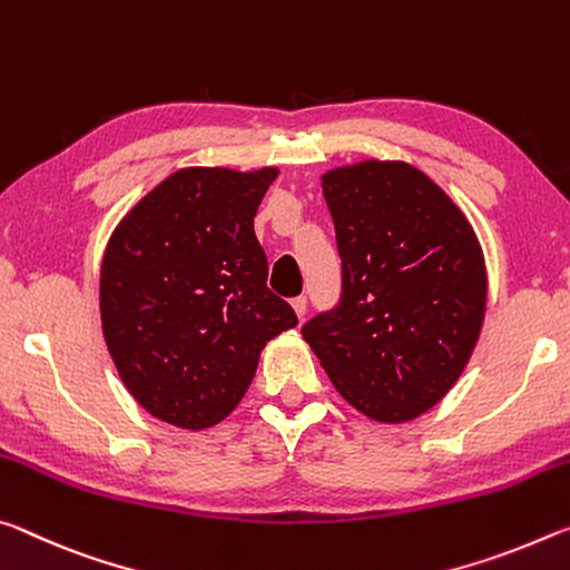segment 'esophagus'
<instances>
[{
    "mask_svg": "<svg viewBox=\"0 0 570 570\" xmlns=\"http://www.w3.org/2000/svg\"><path fill=\"white\" fill-rule=\"evenodd\" d=\"M291 303H293V311H295L297 318H303L305 311H307V297L305 295H297V297H293Z\"/></svg>",
    "mask_w": 570,
    "mask_h": 570,
    "instance_id": "obj_1",
    "label": "esophagus"
}]
</instances>
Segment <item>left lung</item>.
Masks as SVG:
<instances>
[{"label":"left lung","mask_w":570,"mask_h":570,"mask_svg":"<svg viewBox=\"0 0 570 570\" xmlns=\"http://www.w3.org/2000/svg\"><path fill=\"white\" fill-rule=\"evenodd\" d=\"M341 301L303 325L338 394L376 422H409L454 386L480 338L488 275L454 202L404 161L323 176Z\"/></svg>","instance_id":"8db88e82"}]
</instances>
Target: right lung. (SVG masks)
I'll list each match as a JSON object with an SVG mask.
<instances>
[{
	"label": "right lung",
	"mask_w": 570,
	"mask_h": 570,
	"mask_svg": "<svg viewBox=\"0 0 570 570\" xmlns=\"http://www.w3.org/2000/svg\"><path fill=\"white\" fill-rule=\"evenodd\" d=\"M277 169L191 166L130 209L100 267V321L148 414L207 429L235 409L259 351L297 315L267 287L255 214Z\"/></svg>",
	"instance_id": "1"
}]
</instances>
